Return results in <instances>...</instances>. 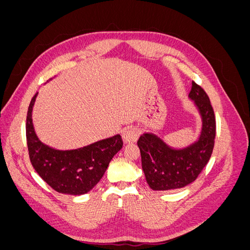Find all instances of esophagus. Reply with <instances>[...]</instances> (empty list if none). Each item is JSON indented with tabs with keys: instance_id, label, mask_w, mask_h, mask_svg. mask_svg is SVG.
<instances>
[{
	"instance_id": "esophagus-1",
	"label": "esophagus",
	"mask_w": 250,
	"mask_h": 250,
	"mask_svg": "<svg viewBox=\"0 0 250 250\" xmlns=\"http://www.w3.org/2000/svg\"><path fill=\"white\" fill-rule=\"evenodd\" d=\"M140 137L139 130L134 126L127 127L123 131V140L125 143H134L137 142Z\"/></svg>"
}]
</instances>
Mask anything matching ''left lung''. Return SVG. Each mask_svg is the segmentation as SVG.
I'll list each match as a JSON object with an SVG mask.
<instances>
[{
	"instance_id": "1",
	"label": "left lung",
	"mask_w": 250,
	"mask_h": 250,
	"mask_svg": "<svg viewBox=\"0 0 250 250\" xmlns=\"http://www.w3.org/2000/svg\"><path fill=\"white\" fill-rule=\"evenodd\" d=\"M188 97L194 100L202 119L197 142L183 149H173L153 133H144L138 141L142 168L152 190L168 191L190 185L198 177L213 153L216 119L209 98L194 81Z\"/></svg>"
}]
</instances>
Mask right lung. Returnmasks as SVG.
Returning <instances> with one entry per match:
<instances>
[{"instance_id": "obj_1", "label": "right lung", "mask_w": 250, "mask_h": 250, "mask_svg": "<svg viewBox=\"0 0 250 250\" xmlns=\"http://www.w3.org/2000/svg\"><path fill=\"white\" fill-rule=\"evenodd\" d=\"M37 94L30 102L26 137L30 162L39 175L55 191L82 195L99 183L115 154L122 149L120 134L75 150H57L42 143L34 131L32 109Z\"/></svg>"}]
</instances>
